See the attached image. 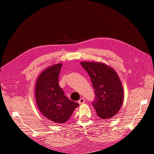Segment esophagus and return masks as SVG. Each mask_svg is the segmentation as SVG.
<instances>
[{"label": "esophagus", "instance_id": "34e87169", "mask_svg": "<svg viewBox=\"0 0 154 154\" xmlns=\"http://www.w3.org/2000/svg\"><path fill=\"white\" fill-rule=\"evenodd\" d=\"M85 100L84 97H82V98H80V100L78 101V103L79 104H83L85 103Z\"/></svg>", "mask_w": 154, "mask_h": 154}]
</instances>
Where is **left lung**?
<instances>
[{
  "label": "left lung",
  "instance_id": "left-lung-1",
  "mask_svg": "<svg viewBox=\"0 0 154 154\" xmlns=\"http://www.w3.org/2000/svg\"><path fill=\"white\" fill-rule=\"evenodd\" d=\"M90 76L95 97L92 104L101 119L111 118L117 114L123 101L122 83L114 70L97 62H81Z\"/></svg>",
  "mask_w": 154,
  "mask_h": 154
}]
</instances>
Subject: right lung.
Listing matches in <instances>:
<instances>
[{"label":"right lung","mask_w":154,"mask_h":154,"mask_svg":"<svg viewBox=\"0 0 154 154\" xmlns=\"http://www.w3.org/2000/svg\"><path fill=\"white\" fill-rule=\"evenodd\" d=\"M62 66L58 63L40 74L35 87V97L38 109L45 118L56 123H63L71 117L79 106L69 100L58 83L59 74Z\"/></svg>","instance_id":"1"}]
</instances>
